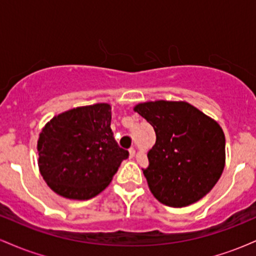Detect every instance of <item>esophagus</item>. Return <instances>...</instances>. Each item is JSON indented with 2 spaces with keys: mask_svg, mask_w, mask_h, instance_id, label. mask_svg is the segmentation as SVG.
I'll return each instance as SVG.
<instances>
[{
  "mask_svg": "<svg viewBox=\"0 0 256 256\" xmlns=\"http://www.w3.org/2000/svg\"><path fill=\"white\" fill-rule=\"evenodd\" d=\"M128 152H130V158H132L134 156V152H136V150H134V148H130L128 149Z\"/></svg>",
  "mask_w": 256,
  "mask_h": 256,
  "instance_id": "1",
  "label": "esophagus"
}]
</instances>
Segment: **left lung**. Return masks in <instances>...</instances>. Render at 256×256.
I'll return each mask as SVG.
<instances>
[{
    "instance_id": "obj_1",
    "label": "left lung",
    "mask_w": 256,
    "mask_h": 256,
    "mask_svg": "<svg viewBox=\"0 0 256 256\" xmlns=\"http://www.w3.org/2000/svg\"><path fill=\"white\" fill-rule=\"evenodd\" d=\"M134 112L156 134L143 168L152 195L170 207H185L207 195L225 165V136L218 122L188 102H146Z\"/></svg>"
}]
</instances>
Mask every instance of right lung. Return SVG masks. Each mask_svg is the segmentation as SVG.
<instances>
[{
	"instance_id": "obj_1",
	"label": "right lung",
	"mask_w": 256,
	"mask_h": 256,
	"mask_svg": "<svg viewBox=\"0 0 256 256\" xmlns=\"http://www.w3.org/2000/svg\"><path fill=\"white\" fill-rule=\"evenodd\" d=\"M110 106L73 108L54 116L38 140V165L46 184L58 195L89 200L110 183L128 152L110 128Z\"/></svg>"
}]
</instances>
